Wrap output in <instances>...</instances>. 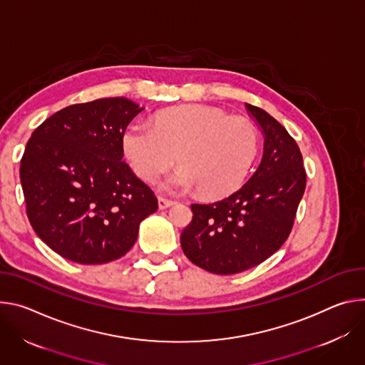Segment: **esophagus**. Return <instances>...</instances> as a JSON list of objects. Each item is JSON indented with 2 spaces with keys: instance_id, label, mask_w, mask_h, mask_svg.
<instances>
[{
  "instance_id": "1",
  "label": "esophagus",
  "mask_w": 365,
  "mask_h": 365,
  "mask_svg": "<svg viewBox=\"0 0 365 365\" xmlns=\"http://www.w3.org/2000/svg\"><path fill=\"white\" fill-rule=\"evenodd\" d=\"M174 203H175V201L168 200V198H164V197H159V198H158V206H159V209H167V207L173 206Z\"/></svg>"
}]
</instances>
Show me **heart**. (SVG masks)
<instances>
[{
    "instance_id": "obj_1",
    "label": "heart",
    "mask_w": 365,
    "mask_h": 365,
    "mask_svg": "<svg viewBox=\"0 0 365 365\" xmlns=\"http://www.w3.org/2000/svg\"><path fill=\"white\" fill-rule=\"evenodd\" d=\"M132 170L152 181L178 153L182 167L167 187L197 188L206 198L229 194L245 180L258 152V132L248 118L230 117L210 106H187L156 115L155 128L130 121L121 136Z\"/></svg>"
}]
</instances>
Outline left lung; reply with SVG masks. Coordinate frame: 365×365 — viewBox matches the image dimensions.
I'll return each mask as SVG.
<instances>
[{
	"instance_id": "8db88e82",
	"label": "left lung",
	"mask_w": 365,
	"mask_h": 365,
	"mask_svg": "<svg viewBox=\"0 0 365 365\" xmlns=\"http://www.w3.org/2000/svg\"><path fill=\"white\" fill-rule=\"evenodd\" d=\"M265 135L258 170L240 190L210 205H191L181 233L185 257L213 274L250 269L287 240L306 188L303 156L296 140L265 110L248 104Z\"/></svg>"
}]
</instances>
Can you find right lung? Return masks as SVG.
I'll use <instances>...</instances> for the list:
<instances>
[{
  "label": "right lung",
  "instance_id": "right-lung-1",
  "mask_svg": "<svg viewBox=\"0 0 365 365\" xmlns=\"http://www.w3.org/2000/svg\"><path fill=\"white\" fill-rule=\"evenodd\" d=\"M143 108L125 98L65 107L27 142L20 180L29 222L61 257L86 265L123 257L158 198L123 160L121 136Z\"/></svg>",
  "mask_w": 365,
  "mask_h": 365
}]
</instances>
